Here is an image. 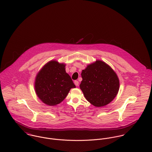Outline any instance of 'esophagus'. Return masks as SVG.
Here are the masks:
<instances>
[{
  "mask_svg": "<svg viewBox=\"0 0 152 152\" xmlns=\"http://www.w3.org/2000/svg\"><path fill=\"white\" fill-rule=\"evenodd\" d=\"M74 84H75V85L76 86H78V85H79V82H78V81L75 80V81H74Z\"/></svg>",
  "mask_w": 152,
  "mask_h": 152,
  "instance_id": "34e87169",
  "label": "esophagus"
}]
</instances>
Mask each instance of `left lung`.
Here are the masks:
<instances>
[{"label":"left lung","instance_id":"1","mask_svg":"<svg viewBox=\"0 0 152 152\" xmlns=\"http://www.w3.org/2000/svg\"><path fill=\"white\" fill-rule=\"evenodd\" d=\"M80 89L87 101L96 107L109 104L119 89V80L113 69L105 62L96 60L81 72Z\"/></svg>","mask_w":152,"mask_h":152}]
</instances>
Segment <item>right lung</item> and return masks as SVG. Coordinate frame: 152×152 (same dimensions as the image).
<instances>
[{"instance_id":"add662e5","label":"right lung","mask_w":152,"mask_h":152,"mask_svg":"<svg viewBox=\"0 0 152 152\" xmlns=\"http://www.w3.org/2000/svg\"><path fill=\"white\" fill-rule=\"evenodd\" d=\"M65 64L51 60L37 73L34 88L37 96L45 104L54 106L61 103L71 88H75L65 71Z\"/></svg>"}]
</instances>
